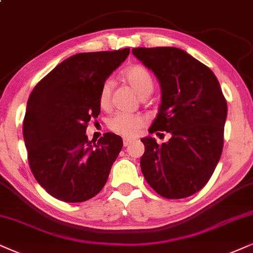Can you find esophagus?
I'll use <instances>...</instances> for the list:
<instances>
[{
	"mask_svg": "<svg viewBox=\"0 0 253 253\" xmlns=\"http://www.w3.org/2000/svg\"><path fill=\"white\" fill-rule=\"evenodd\" d=\"M123 141H124V146L127 147V146L130 145V142H132V140H130V139H126V137H125Z\"/></svg>",
	"mask_w": 253,
	"mask_h": 253,
	"instance_id": "obj_1",
	"label": "esophagus"
}]
</instances>
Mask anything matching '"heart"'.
<instances>
[{
  "instance_id": "obj_1",
  "label": "heart",
  "mask_w": 253,
  "mask_h": 253,
  "mask_svg": "<svg viewBox=\"0 0 253 253\" xmlns=\"http://www.w3.org/2000/svg\"><path fill=\"white\" fill-rule=\"evenodd\" d=\"M123 78L134 88L141 98H147L154 89V81L150 72L142 65H132L123 72ZM112 93V83L106 81L101 86L99 93V105L106 108L110 105ZM145 117L140 114L117 113L108 120V129L125 137L135 136L139 130L145 126Z\"/></svg>"
}]
</instances>
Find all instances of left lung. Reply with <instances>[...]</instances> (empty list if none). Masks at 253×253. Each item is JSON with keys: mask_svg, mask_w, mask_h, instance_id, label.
Listing matches in <instances>:
<instances>
[{"mask_svg": "<svg viewBox=\"0 0 253 253\" xmlns=\"http://www.w3.org/2000/svg\"><path fill=\"white\" fill-rule=\"evenodd\" d=\"M133 55L154 72L161 105L148 132H168V142L143 137L140 166L147 183L166 198H184L208 183L222 155L226 100L216 76L185 51L135 47Z\"/></svg>", "mask_w": 253, "mask_h": 253, "instance_id": "left-lung-1", "label": "left lung"}]
</instances>
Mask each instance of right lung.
Segmentation results:
<instances>
[{
    "instance_id": "obj_1",
    "label": "right lung",
    "mask_w": 253,
    "mask_h": 253,
    "mask_svg": "<svg viewBox=\"0 0 253 253\" xmlns=\"http://www.w3.org/2000/svg\"><path fill=\"white\" fill-rule=\"evenodd\" d=\"M129 49L77 53L31 92L23 121L28 161L38 183L57 200L84 202L104 188L123 139L105 133L92 145L88 121L100 113L99 93Z\"/></svg>"
}]
</instances>
